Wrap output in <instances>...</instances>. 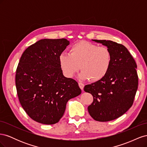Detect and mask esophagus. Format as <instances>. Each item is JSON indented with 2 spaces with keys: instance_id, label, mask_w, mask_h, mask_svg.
<instances>
[{
  "instance_id": "esophagus-1",
  "label": "esophagus",
  "mask_w": 147,
  "mask_h": 147,
  "mask_svg": "<svg viewBox=\"0 0 147 147\" xmlns=\"http://www.w3.org/2000/svg\"><path fill=\"white\" fill-rule=\"evenodd\" d=\"M78 85H79V87L80 88V89L82 90H83V88H84V84L82 83H78Z\"/></svg>"
}]
</instances>
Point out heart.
Instances as JSON below:
<instances>
[{"label":"heart","mask_w":147,"mask_h":147,"mask_svg":"<svg viewBox=\"0 0 147 147\" xmlns=\"http://www.w3.org/2000/svg\"><path fill=\"white\" fill-rule=\"evenodd\" d=\"M112 55L106 47L81 41L70 47L69 54L63 53L59 56L61 70L67 78H72L80 67V77L98 82L107 74L112 65Z\"/></svg>","instance_id":"1"}]
</instances>
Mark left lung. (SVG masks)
<instances>
[{
    "mask_svg": "<svg viewBox=\"0 0 147 147\" xmlns=\"http://www.w3.org/2000/svg\"><path fill=\"white\" fill-rule=\"evenodd\" d=\"M92 40L109 49L112 62L104 78L84 86V91L93 96L88 110L96 121H112L125 113L133 104L138 88L137 64L121 44L105 40Z\"/></svg>",
    "mask_w": 147,
    "mask_h": 147,
    "instance_id": "1",
    "label": "left lung"
}]
</instances>
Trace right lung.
Masks as SVG:
<instances>
[{
  "label": "right lung",
  "mask_w": 147,
  "mask_h": 147,
  "mask_svg": "<svg viewBox=\"0 0 147 147\" xmlns=\"http://www.w3.org/2000/svg\"><path fill=\"white\" fill-rule=\"evenodd\" d=\"M70 42L65 38L42 39L22 55L16 72L20 104L29 117L44 124L58 122L66 104L81 94L78 83L65 77L59 56Z\"/></svg>",
  "instance_id": "add662e5"
}]
</instances>
